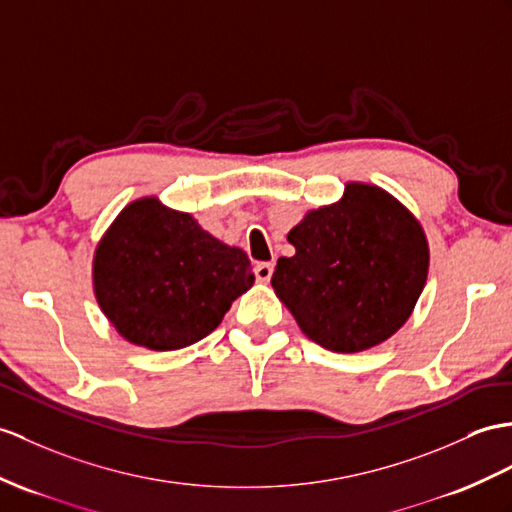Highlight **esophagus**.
I'll list each match as a JSON object with an SVG mask.
<instances>
[{
  "instance_id": "esophagus-1",
  "label": "esophagus",
  "mask_w": 512,
  "mask_h": 512,
  "mask_svg": "<svg viewBox=\"0 0 512 512\" xmlns=\"http://www.w3.org/2000/svg\"><path fill=\"white\" fill-rule=\"evenodd\" d=\"M254 273H256V280L258 282H269L271 280V273H273V265L271 263H258L254 267Z\"/></svg>"
}]
</instances>
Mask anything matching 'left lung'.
I'll return each instance as SVG.
<instances>
[{"mask_svg":"<svg viewBox=\"0 0 512 512\" xmlns=\"http://www.w3.org/2000/svg\"><path fill=\"white\" fill-rule=\"evenodd\" d=\"M271 286L310 341L354 354L384 343L415 310L430 247L410 210L380 186L347 182L286 234Z\"/></svg>","mask_w":512,"mask_h":512,"instance_id":"1","label":"left lung"}]
</instances>
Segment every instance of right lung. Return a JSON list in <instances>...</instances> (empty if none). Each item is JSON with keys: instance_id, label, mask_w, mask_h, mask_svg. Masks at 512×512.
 Returning <instances> with one entry per match:
<instances>
[{"instance_id": "right-lung-1", "label": "right lung", "mask_w": 512, "mask_h": 512, "mask_svg": "<svg viewBox=\"0 0 512 512\" xmlns=\"http://www.w3.org/2000/svg\"><path fill=\"white\" fill-rule=\"evenodd\" d=\"M252 284L241 247L221 243L158 197L123 208L93 256L102 313L123 339L154 352L202 341Z\"/></svg>"}]
</instances>
